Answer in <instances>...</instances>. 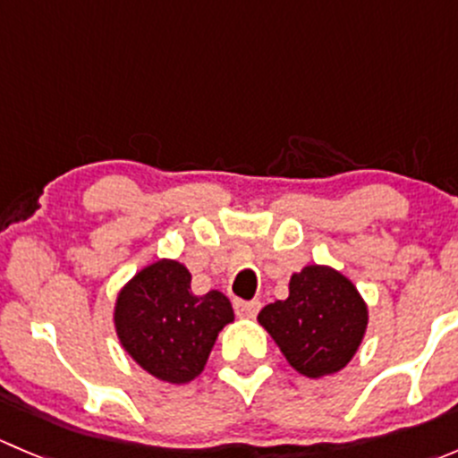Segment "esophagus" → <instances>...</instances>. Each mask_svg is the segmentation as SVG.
Instances as JSON below:
<instances>
[{"label": "esophagus", "instance_id": "obj_1", "mask_svg": "<svg viewBox=\"0 0 458 458\" xmlns=\"http://www.w3.org/2000/svg\"><path fill=\"white\" fill-rule=\"evenodd\" d=\"M259 310H261V301H259V299H252V301H242V299H234V312H237V317L250 318V317H255Z\"/></svg>", "mask_w": 458, "mask_h": 458}]
</instances>
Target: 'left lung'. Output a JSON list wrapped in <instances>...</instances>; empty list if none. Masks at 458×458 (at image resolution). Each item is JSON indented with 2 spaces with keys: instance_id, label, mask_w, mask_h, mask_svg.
<instances>
[{
  "instance_id": "8db88e82",
  "label": "left lung",
  "mask_w": 458,
  "mask_h": 458,
  "mask_svg": "<svg viewBox=\"0 0 458 458\" xmlns=\"http://www.w3.org/2000/svg\"><path fill=\"white\" fill-rule=\"evenodd\" d=\"M259 323L294 370L317 378L348 366L366 335L368 308L341 272L308 266L293 275L285 301L259 312Z\"/></svg>"
}]
</instances>
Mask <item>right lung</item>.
Masks as SVG:
<instances>
[{"label":"right lung","instance_id":"1","mask_svg":"<svg viewBox=\"0 0 458 458\" xmlns=\"http://www.w3.org/2000/svg\"><path fill=\"white\" fill-rule=\"evenodd\" d=\"M233 318L225 294H192L191 272L168 259L137 272L114 306V326L126 352L168 383H188L201 374L216 335Z\"/></svg>","mask_w":458,"mask_h":458}]
</instances>
